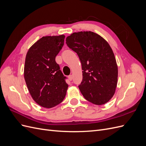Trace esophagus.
<instances>
[{
    "mask_svg": "<svg viewBox=\"0 0 146 146\" xmlns=\"http://www.w3.org/2000/svg\"><path fill=\"white\" fill-rule=\"evenodd\" d=\"M72 78H73V77H72V75H70V76H68V78H69V80L70 81H71V80H72Z\"/></svg>",
    "mask_w": 146,
    "mask_h": 146,
    "instance_id": "34e87169",
    "label": "esophagus"
}]
</instances>
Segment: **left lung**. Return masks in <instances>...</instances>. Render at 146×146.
Returning a JSON list of instances; mask_svg holds the SVG:
<instances>
[{"mask_svg":"<svg viewBox=\"0 0 146 146\" xmlns=\"http://www.w3.org/2000/svg\"><path fill=\"white\" fill-rule=\"evenodd\" d=\"M66 41L81 61L83 79L78 88L83 97L96 105L107 103L115 92L118 75L109 44L100 35L85 31L73 33Z\"/></svg>","mask_w":146,"mask_h":146,"instance_id":"1","label":"left lung"}]
</instances>
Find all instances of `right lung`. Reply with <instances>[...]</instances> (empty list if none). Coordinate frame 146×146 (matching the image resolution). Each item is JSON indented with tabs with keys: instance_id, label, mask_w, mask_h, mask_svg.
I'll list each match as a JSON object with an SVG mask.
<instances>
[{
	"instance_id": "right-lung-1",
	"label": "right lung",
	"mask_w": 146,
	"mask_h": 146,
	"mask_svg": "<svg viewBox=\"0 0 146 146\" xmlns=\"http://www.w3.org/2000/svg\"><path fill=\"white\" fill-rule=\"evenodd\" d=\"M65 36H43L26 55L24 78L30 95L42 107L50 108L64 99L68 85L55 57L64 45Z\"/></svg>"
}]
</instances>
